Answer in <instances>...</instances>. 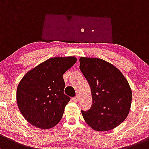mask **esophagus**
Returning <instances> with one entry per match:
<instances>
[{
	"instance_id": "34e87169",
	"label": "esophagus",
	"mask_w": 149,
	"mask_h": 149,
	"mask_svg": "<svg viewBox=\"0 0 149 149\" xmlns=\"http://www.w3.org/2000/svg\"><path fill=\"white\" fill-rule=\"evenodd\" d=\"M79 95H76V96L73 97V101H74V102H77V101H79Z\"/></svg>"
}]
</instances>
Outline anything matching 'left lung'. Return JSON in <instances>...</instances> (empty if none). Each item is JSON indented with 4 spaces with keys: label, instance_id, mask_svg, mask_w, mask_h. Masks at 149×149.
Returning <instances> with one entry per match:
<instances>
[{
    "label": "left lung",
    "instance_id": "left-lung-1",
    "mask_svg": "<svg viewBox=\"0 0 149 149\" xmlns=\"http://www.w3.org/2000/svg\"><path fill=\"white\" fill-rule=\"evenodd\" d=\"M79 61L93 99L88 111H81L85 121L97 131L119 126L131 109L132 91L128 81L116 67L103 59L81 57Z\"/></svg>",
    "mask_w": 149,
    "mask_h": 149
}]
</instances>
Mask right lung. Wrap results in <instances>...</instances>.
Masks as SVG:
<instances>
[{
  "label": "right lung",
  "instance_id": "obj_1",
  "mask_svg": "<svg viewBox=\"0 0 149 149\" xmlns=\"http://www.w3.org/2000/svg\"><path fill=\"white\" fill-rule=\"evenodd\" d=\"M76 61L74 56L51 58L30 70L21 80L17 87V103L31 125L49 129L59 123L70 99L63 93V75Z\"/></svg>",
  "mask_w": 149,
  "mask_h": 149
}]
</instances>
